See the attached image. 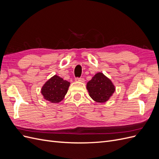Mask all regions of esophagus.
Returning a JSON list of instances; mask_svg holds the SVG:
<instances>
[{
    "instance_id": "34e87169",
    "label": "esophagus",
    "mask_w": 159,
    "mask_h": 159,
    "mask_svg": "<svg viewBox=\"0 0 159 159\" xmlns=\"http://www.w3.org/2000/svg\"><path fill=\"white\" fill-rule=\"evenodd\" d=\"M75 81H80V82H84V78H76L75 79Z\"/></svg>"
}]
</instances>
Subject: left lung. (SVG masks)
Instances as JSON below:
<instances>
[{
	"label": "left lung",
	"mask_w": 159,
	"mask_h": 159,
	"mask_svg": "<svg viewBox=\"0 0 159 159\" xmlns=\"http://www.w3.org/2000/svg\"><path fill=\"white\" fill-rule=\"evenodd\" d=\"M87 89L90 97L98 103L106 102L115 90L111 81L101 72L88 81Z\"/></svg>",
	"instance_id": "8db88e82"
}]
</instances>
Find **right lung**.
Listing matches in <instances>:
<instances>
[{"mask_svg": "<svg viewBox=\"0 0 159 159\" xmlns=\"http://www.w3.org/2000/svg\"><path fill=\"white\" fill-rule=\"evenodd\" d=\"M70 83L55 75L43 85L41 93L51 103H59L67 93Z\"/></svg>", "mask_w": 159, "mask_h": 159, "instance_id": "add662e5", "label": "right lung"}]
</instances>
